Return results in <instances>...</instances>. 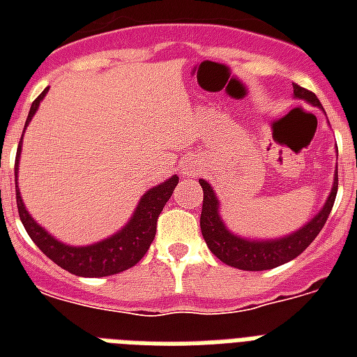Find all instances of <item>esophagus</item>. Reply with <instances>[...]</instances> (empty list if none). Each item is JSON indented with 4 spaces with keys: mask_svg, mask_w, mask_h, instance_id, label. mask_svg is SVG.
Listing matches in <instances>:
<instances>
[{
    "mask_svg": "<svg viewBox=\"0 0 357 357\" xmlns=\"http://www.w3.org/2000/svg\"><path fill=\"white\" fill-rule=\"evenodd\" d=\"M179 170H181V176H183V178H195L196 172H198V162L189 157V159L181 161V165H179Z\"/></svg>",
    "mask_w": 357,
    "mask_h": 357,
    "instance_id": "esophagus-1",
    "label": "esophagus"
}]
</instances>
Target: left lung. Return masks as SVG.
<instances>
[{"instance_id":"1","label":"left lung","mask_w":357,"mask_h":357,"mask_svg":"<svg viewBox=\"0 0 357 357\" xmlns=\"http://www.w3.org/2000/svg\"><path fill=\"white\" fill-rule=\"evenodd\" d=\"M293 89L296 100H304L313 107L322 109L319 98L313 92L305 91L298 85H293ZM200 185L204 189L200 228L209 250L222 263L241 268V271H268V268L280 266L283 263H289L296 255L302 254L313 243V238L319 235V231L324 228L330 211H332L333 202H335V195H337V168L333 174L332 190L315 217L293 234L276 238H250L234 234L220 217V200H218L217 192L213 190L211 183L206 179H200Z\"/></svg>"}]
</instances>
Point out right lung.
Listing matches in <instances>:
<instances>
[{"instance_id": "1", "label": "right lung", "mask_w": 357, "mask_h": 357, "mask_svg": "<svg viewBox=\"0 0 357 357\" xmlns=\"http://www.w3.org/2000/svg\"><path fill=\"white\" fill-rule=\"evenodd\" d=\"M47 91L50 89H44L40 96L33 102L27 120H25V128L29 126L35 113L38 111V105L47 94ZM22 139H24V135H22ZM20 155H22V140H20L18 151H16L14 178H16V206H18L20 220L24 224L25 231L53 263H57L61 268L72 272L75 276L83 278L113 276V274H119V272L128 271L133 265H137L144 257L151 241L155 237L157 217L161 215L162 207L167 206L176 185L179 183V178L174 174L172 178H168L167 181L146 190L144 195L140 196L131 218L116 234L109 235L107 238H102L98 243L85 244V246H72V244L61 243L52 234H47L46 229L42 228L25 209V204L18 189Z\"/></svg>"}]
</instances>
